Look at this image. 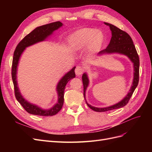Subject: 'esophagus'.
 I'll list each match as a JSON object with an SVG mask.
<instances>
[{"instance_id":"34e87169","label":"esophagus","mask_w":152,"mask_h":152,"mask_svg":"<svg viewBox=\"0 0 152 152\" xmlns=\"http://www.w3.org/2000/svg\"><path fill=\"white\" fill-rule=\"evenodd\" d=\"M84 71V68L82 66H77L75 70V74L77 76H80V75H82Z\"/></svg>"}]
</instances>
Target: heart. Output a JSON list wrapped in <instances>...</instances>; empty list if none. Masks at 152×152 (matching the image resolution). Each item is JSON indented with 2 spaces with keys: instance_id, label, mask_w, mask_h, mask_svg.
<instances>
[{
  "instance_id": "obj_1",
  "label": "heart",
  "mask_w": 152,
  "mask_h": 152,
  "mask_svg": "<svg viewBox=\"0 0 152 152\" xmlns=\"http://www.w3.org/2000/svg\"><path fill=\"white\" fill-rule=\"evenodd\" d=\"M69 44L73 50L87 47V53L92 55L98 52L104 43L103 32L95 28H85L76 31L69 37Z\"/></svg>"
}]
</instances>
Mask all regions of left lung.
<instances>
[{
  "label": "left lung",
  "instance_id": "8db88e82",
  "mask_svg": "<svg viewBox=\"0 0 152 152\" xmlns=\"http://www.w3.org/2000/svg\"><path fill=\"white\" fill-rule=\"evenodd\" d=\"M104 23L110 26V28L112 31V38L107 48L105 49L101 50L98 54L101 55L103 54L118 53L126 55L133 63V66H134V79H133L132 86L127 96L120 102H118L115 104L106 108H97L93 107V106L89 104L86 102L87 106L91 109L98 112H107L108 111V110L117 109L126 106L128 103L129 101L139 82L140 59L131 37L126 31L117 28V26L108 23L104 22ZM82 79L84 86V96L86 99V91L87 86L89 85V79L87 73H84L82 77Z\"/></svg>",
  "mask_w": 152,
  "mask_h": 152
}]
</instances>
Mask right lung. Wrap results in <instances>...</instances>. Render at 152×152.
Wrapping results in <instances>:
<instances>
[{
    "instance_id": "1",
    "label": "right lung",
    "mask_w": 152,
    "mask_h": 152,
    "mask_svg": "<svg viewBox=\"0 0 152 152\" xmlns=\"http://www.w3.org/2000/svg\"><path fill=\"white\" fill-rule=\"evenodd\" d=\"M62 25L63 23L61 22L56 21L37 27L35 29L31 31L29 34L26 35L20 41V43L16 46L15 52H14L11 73L16 98L27 112L32 115H35L44 117L53 116L60 111L64 103V91H65V86L69 80L75 77V66L73 67L70 71L66 73L58 82L56 87V91L58 96L57 103L55 104L51 108L48 110H43L37 107V105L27 102L20 93L19 88L18 87L16 80L17 67L18 63H19V59L21 54L24 51L26 48L41 42V41L45 40V39L48 38L49 35L53 34L54 31L60 28Z\"/></svg>"
}]
</instances>
